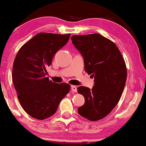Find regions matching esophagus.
I'll return each instance as SVG.
<instances>
[{
    "instance_id": "esophagus-1",
    "label": "esophagus",
    "mask_w": 146,
    "mask_h": 146,
    "mask_svg": "<svg viewBox=\"0 0 146 146\" xmlns=\"http://www.w3.org/2000/svg\"><path fill=\"white\" fill-rule=\"evenodd\" d=\"M71 90L73 92H76L77 91V87L76 86H71Z\"/></svg>"
}]
</instances>
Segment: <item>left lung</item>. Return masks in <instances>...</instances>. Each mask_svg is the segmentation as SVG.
<instances>
[{"instance_id": "left-lung-1", "label": "left lung", "mask_w": 146, "mask_h": 146, "mask_svg": "<svg viewBox=\"0 0 146 146\" xmlns=\"http://www.w3.org/2000/svg\"><path fill=\"white\" fill-rule=\"evenodd\" d=\"M71 40L84 58L85 71L94 77L92 89L78 88L85 99L78 111L90 121L100 120L112 111L122 94L127 78L125 61L116 45L99 34L74 35Z\"/></svg>"}]
</instances>
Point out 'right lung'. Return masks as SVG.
<instances>
[{
  "instance_id": "obj_1",
  "label": "right lung",
  "mask_w": 146,
  "mask_h": 146,
  "mask_svg": "<svg viewBox=\"0 0 146 146\" xmlns=\"http://www.w3.org/2000/svg\"><path fill=\"white\" fill-rule=\"evenodd\" d=\"M70 34L40 33L22 46L13 68V82L20 104L34 118L54 114L62 99L70 90L66 83L56 84L46 77L54 56L68 42Z\"/></svg>"
}]
</instances>
